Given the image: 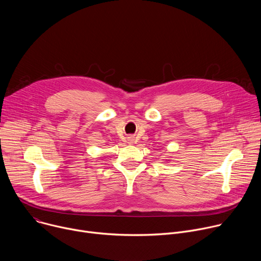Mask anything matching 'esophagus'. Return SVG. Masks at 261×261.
<instances>
[{"label": "esophagus", "instance_id": "34e87169", "mask_svg": "<svg viewBox=\"0 0 261 261\" xmlns=\"http://www.w3.org/2000/svg\"><path fill=\"white\" fill-rule=\"evenodd\" d=\"M128 141H129V143H133L134 137H133V136H129V137H128Z\"/></svg>", "mask_w": 261, "mask_h": 261}]
</instances>
